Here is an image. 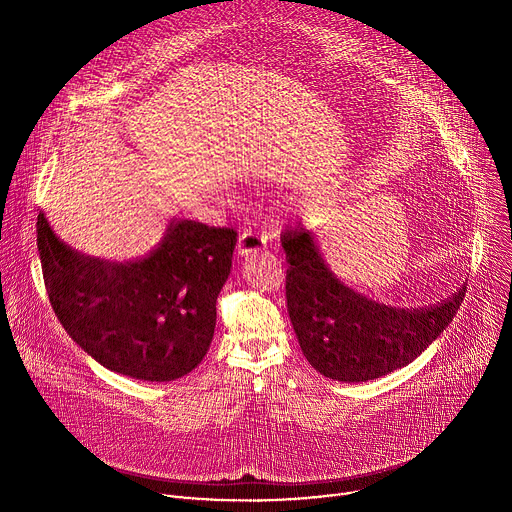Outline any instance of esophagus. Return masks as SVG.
Wrapping results in <instances>:
<instances>
[{
	"mask_svg": "<svg viewBox=\"0 0 512 512\" xmlns=\"http://www.w3.org/2000/svg\"><path fill=\"white\" fill-rule=\"evenodd\" d=\"M265 247H267V237L263 233H257V231H251V229H247L239 237V243H237L239 255H253L257 251H263Z\"/></svg>",
	"mask_w": 512,
	"mask_h": 512,
	"instance_id": "esophagus-1",
	"label": "esophagus"
}]
</instances>
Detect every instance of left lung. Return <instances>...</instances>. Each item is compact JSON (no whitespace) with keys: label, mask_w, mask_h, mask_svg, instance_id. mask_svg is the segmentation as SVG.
I'll list each match as a JSON object with an SVG mask.
<instances>
[{"label":"left lung","mask_w":512,"mask_h":512,"mask_svg":"<svg viewBox=\"0 0 512 512\" xmlns=\"http://www.w3.org/2000/svg\"><path fill=\"white\" fill-rule=\"evenodd\" d=\"M285 298L312 367L344 383L373 381L413 362L456 316L466 285L429 308H393L356 294L326 267L314 233L302 225L281 235Z\"/></svg>","instance_id":"left-lung-1"}]
</instances>
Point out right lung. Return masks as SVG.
I'll return each instance as SVG.
<instances>
[{"instance_id":"right-lung-1","label":"right lung","mask_w":512,"mask_h":512,"mask_svg":"<svg viewBox=\"0 0 512 512\" xmlns=\"http://www.w3.org/2000/svg\"><path fill=\"white\" fill-rule=\"evenodd\" d=\"M36 229L50 306L87 354L109 371L152 383L198 367L233 267L235 229L178 218L158 249L123 263L72 251L44 212Z\"/></svg>"}]
</instances>
